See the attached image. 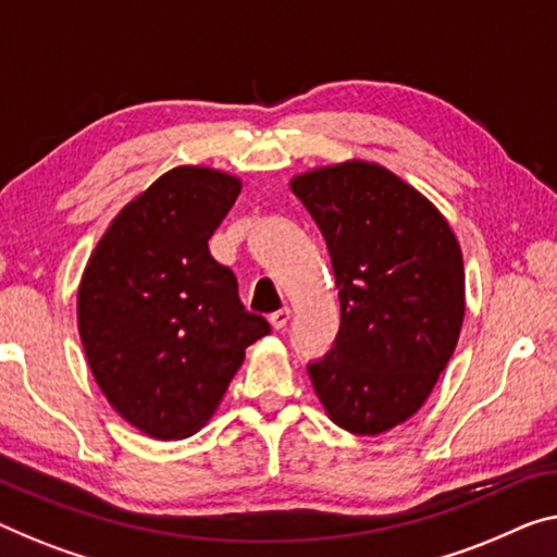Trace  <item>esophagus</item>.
Here are the masks:
<instances>
[{"label":"esophagus","instance_id":"obj_1","mask_svg":"<svg viewBox=\"0 0 557 557\" xmlns=\"http://www.w3.org/2000/svg\"><path fill=\"white\" fill-rule=\"evenodd\" d=\"M269 321H271V326L276 329V331L286 329V323L290 321V311H288V308H278V311H273V313L269 315Z\"/></svg>","mask_w":557,"mask_h":557}]
</instances>
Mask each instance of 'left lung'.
<instances>
[{
	"mask_svg": "<svg viewBox=\"0 0 557 557\" xmlns=\"http://www.w3.org/2000/svg\"><path fill=\"white\" fill-rule=\"evenodd\" d=\"M326 238L341 301L331 350L308 363L329 418L379 435L425 404L466 315L463 253L441 211L371 161L290 178Z\"/></svg>",
	"mask_w": 557,
	"mask_h": 557,
	"instance_id": "8db88e82",
	"label": "left lung"
}]
</instances>
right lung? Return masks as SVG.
Wrapping results in <instances>:
<instances>
[{
    "label": "right lung",
    "mask_w": 557,
    "mask_h": 557,
    "mask_svg": "<svg viewBox=\"0 0 557 557\" xmlns=\"http://www.w3.org/2000/svg\"><path fill=\"white\" fill-rule=\"evenodd\" d=\"M238 191L224 171L171 169L119 211L84 269L76 315L94 381L151 438L199 431L246 348L271 333L209 253Z\"/></svg>",
    "instance_id": "obj_1"
}]
</instances>
